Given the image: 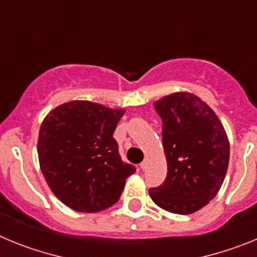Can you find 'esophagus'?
Returning a JSON list of instances; mask_svg holds the SVG:
<instances>
[{"label": "esophagus", "instance_id": "34e87169", "mask_svg": "<svg viewBox=\"0 0 257 257\" xmlns=\"http://www.w3.org/2000/svg\"><path fill=\"white\" fill-rule=\"evenodd\" d=\"M147 166H148V161L144 160L142 163H140V169L145 170V169H147Z\"/></svg>", "mask_w": 257, "mask_h": 257}]
</instances>
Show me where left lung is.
Segmentation results:
<instances>
[{
	"label": "left lung",
	"instance_id": "obj_1",
	"mask_svg": "<svg viewBox=\"0 0 257 257\" xmlns=\"http://www.w3.org/2000/svg\"><path fill=\"white\" fill-rule=\"evenodd\" d=\"M154 108L162 119L167 176L149 196L169 212H196L216 196L225 179L228 136L212 109L189 92L162 97Z\"/></svg>",
	"mask_w": 257,
	"mask_h": 257
}]
</instances>
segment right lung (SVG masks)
<instances>
[{"label": "right lung", "instance_id": "right-lung-1", "mask_svg": "<svg viewBox=\"0 0 257 257\" xmlns=\"http://www.w3.org/2000/svg\"><path fill=\"white\" fill-rule=\"evenodd\" d=\"M123 109L87 100L59 105L46 115L38 135L41 171L51 192L78 212H99L119 199L136 171L121 160L113 138Z\"/></svg>", "mask_w": 257, "mask_h": 257}]
</instances>
